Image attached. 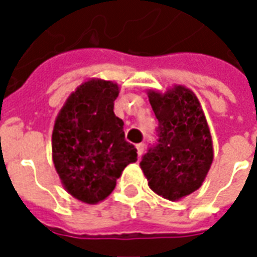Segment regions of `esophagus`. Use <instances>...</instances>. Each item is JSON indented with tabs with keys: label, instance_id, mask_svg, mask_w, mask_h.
<instances>
[{
	"label": "esophagus",
	"instance_id": "obj_1",
	"mask_svg": "<svg viewBox=\"0 0 257 257\" xmlns=\"http://www.w3.org/2000/svg\"><path fill=\"white\" fill-rule=\"evenodd\" d=\"M136 150H138V156H142L143 154V151H145V143H139V145H136Z\"/></svg>",
	"mask_w": 257,
	"mask_h": 257
}]
</instances>
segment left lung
I'll use <instances>...</instances> for the list:
<instances>
[{"mask_svg":"<svg viewBox=\"0 0 257 257\" xmlns=\"http://www.w3.org/2000/svg\"><path fill=\"white\" fill-rule=\"evenodd\" d=\"M149 100L158 119L157 142L142 157L140 167L154 193L176 201L199 189L209 171V128L197 96L184 86L165 95L153 90Z\"/></svg>","mask_w":257,"mask_h":257,"instance_id":"8db88e82","label":"left lung"}]
</instances>
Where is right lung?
<instances>
[{
    "label": "right lung",
    "mask_w": 257,
    "mask_h": 257,
    "mask_svg": "<svg viewBox=\"0 0 257 257\" xmlns=\"http://www.w3.org/2000/svg\"><path fill=\"white\" fill-rule=\"evenodd\" d=\"M118 85L90 79L68 97L55 121L53 164L64 189L86 204L111 193L126 165L138 161L114 114Z\"/></svg>",
    "instance_id": "add662e5"
}]
</instances>
